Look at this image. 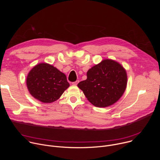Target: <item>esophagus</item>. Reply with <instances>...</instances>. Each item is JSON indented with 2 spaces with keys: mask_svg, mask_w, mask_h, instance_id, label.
<instances>
[{
  "mask_svg": "<svg viewBox=\"0 0 160 160\" xmlns=\"http://www.w3.org/2000/svg\"><path fill=\"white\" fill-rule=\"evenodd\" d=\"M78 82H79V80H77L76 82H73V83H72V85H77L78 83Z\"/></svg>",
  "mask_w": 160,
  "mask_h": 160,
  "instance_id": "esophagus-1",
  "label": "esophagus"
}]
</instances>
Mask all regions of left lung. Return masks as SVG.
I'll list each match as a JSON object with an SVG mask.
<instances>
[{"label": "left lung", "instance_id": "8db88e82", "mask_svg": "<svg viewBox=\"0 0 160 160\" xmlns=\"http://www.w3.org/2000/svg\"><path fill=\"white\" fill-rule=\"evenodd\" d=\"M87 79L78 83L94 106L108 107L117 102L125 92L127 75L125 68L115 60L106 59L87 72Z\"/></svg>", "mask_w": 160, "mask_h": 160}]
</instances>
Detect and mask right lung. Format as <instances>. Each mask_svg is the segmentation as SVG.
Wrapping results in <instances>:
<instances>
[{
    "label": "right lung",
    "instance_id": "1",
    "mask_svg": "<svg viewBox=\"0 0 160 160\" xmlns=\"http://www.w3.org/2000/svg\"><path fill=\"white\" fill-rule=\"evenodd\" d=\"M30 94L43 103H51L70 87L64 73L52 65L42 62L35 65L27 77Z\"/></svg>",
    "mask_w": 160,
    "mask_h": 160
}]
</instances>
